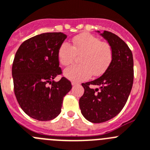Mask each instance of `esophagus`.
Listing matches in <instances>:
<instances>
[{"label": "esophagus", "instance_id": "1", "mask_svg": "<svg viewBox=\"0 0 150 150\" xmlns=\"http://www.w3.org/2000/svg\"><path fill=\"white\" fill-rule=\"evenodd\" d=\"M80 83H78V82H75V81H72V86H78V85H79Z\"/></svg>", "mask_w": 150, "mask_h": 150}]
</instances>
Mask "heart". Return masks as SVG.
<instances>
[{
  "label": "heart",
  "mask_w": 150,
  "mask_h": 150,
  "mask_svg": "<svg viewBox=\"0 0 150 150\" xmlns=\"http://www.w3.org/2000/svg\"><path fill=\"white\" fill-rule=\"evenodd\" d=\"M72 45L62 43L57 57L62 65L67 66L73 62L76 54H81L79 64L70 66L64 69L66 78L73 81H81L91 75L99 76L107 70L113 59V51L108 43L90 33H81L72 40Z\"/></svg>",
  "instance_id": "1"
}]
</instances>
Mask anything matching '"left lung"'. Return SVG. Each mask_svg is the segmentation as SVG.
I'll return each mask as SVG.
<instances>
[{
    "mask_svg": "<svg viewBox=\"0 0 150 150\" xmlns=\"http://www.w3.org/2000/svg\"><path fill=\"white\" fill-rule=\"evenodd\" d=\"M97 32L100 33L99 30ZM100 35L111 46L113 59L102 76L82 83L84 93L79 100L82 115L94 123L106 122L121 111L134 80L133 55L126 43L111 32L105 30ZM93 85L99 87L93 89Z\"/></svg>",
    "mask_w": 150,
    "mask_h": 150,
    "instance_id": "left-lung-1",
    "label": "left lung"
}]
</instances>
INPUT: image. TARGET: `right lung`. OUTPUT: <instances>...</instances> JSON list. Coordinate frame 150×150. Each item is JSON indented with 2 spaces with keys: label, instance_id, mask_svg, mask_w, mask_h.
Returning a JSON list of instances; mask_svg holds the SVG:
<instances>
[{
  "label": "right lung",
  "instance_id": "1",
  "mask_svg": "<svg viewBox=\"0 0 150 150\" xmlns=\"http://www.w3.org/2000/svg\"><path fill=\"white\" fill-rule=\"evenodd\" d=\"M67 37L62 33L36 35L24 42L15 55L12 75L16 99L25 114L37 120L57 117L63 97L72 89L64 77L54 81L62 72L57 52Z\"/></svg>",
  "mask_w": 150,
  "mask_h": 150
}]
</instances>
